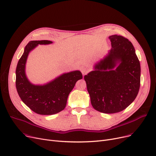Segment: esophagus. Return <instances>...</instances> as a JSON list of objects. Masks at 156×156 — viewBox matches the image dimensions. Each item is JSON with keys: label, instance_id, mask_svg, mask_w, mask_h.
<instances>
[{"label": "esophagus", "instance_id": "obj_1", "mask_svg": "<svg viewBox=\"0 0 156 156\" xmlns=\"http://www.w3.org/2000/svg\"><path fill=\"white\" fill-rule=\"evenodd\" d=\"M80 70H81V72H82V73L83 74V75H85V74H86L88 72H89V69L85 67H82V68L80 69Z\"/></svg>", "mask_w": 156, "mask_h": 156}]
</instances>
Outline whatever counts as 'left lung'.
<instances>
[{"mask_svg":"<svg viewBox=\"0 0 156 156\" xmlns=\"http://www.w3.org/2000/svg\"><path fill=\"white\" fill-rule=\"evenodd\" d=\"M109 39L112 48L84 79L94 109L115 113L126 109L136 98L141 68L131 42L118 35Z\"/></svg>","mask_w":156,"mask_h":156,"instance_id":"8db88e82","label":"left lung"}]
</instances>
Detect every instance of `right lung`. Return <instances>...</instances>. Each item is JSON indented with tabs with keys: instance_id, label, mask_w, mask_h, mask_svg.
Masks as SVG:
<instances>
[{
	"instance_id": "add662e5",
	"label": "right lung",
	"mask_w": 156,
	"mask_h": 156,
	"mask_svg": "<svg viewBox=\"0 0 156 156\" xmlns=\"http://www.w3.org/2000/svg\"><path fill=\"white\" fill-rule=\"evenodd\" d=\"M48 40L31 41L26 45L16 69V87L20 98L30 110L39 115L56 114L63 110L69 93L78 80L82 79L80 71L62 74L44 85H34L27 77L26 62L29 53L39 44H49Z\"/></svg>"
}]
</instances>
